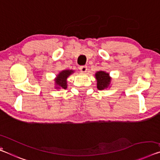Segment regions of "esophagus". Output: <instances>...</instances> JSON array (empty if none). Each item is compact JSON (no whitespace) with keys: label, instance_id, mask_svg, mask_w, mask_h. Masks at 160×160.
<instances>
[{"label":"esophagus","instance_id":"obj_1","mask_svg":"<svg viewBox=\"0 0 160 160\" xmlns=\"http://www.w3.org/2000/svg\"><path fill=\"white\" fill-rule=\"evenodd\" d=\"M79 69L81 72H86V71L88 70V67L86 65H82L80 66Z\"/></svg>","mask_w":160,"mask_h":160}]
</instances>
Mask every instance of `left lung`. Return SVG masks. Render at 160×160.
Masks as SVG:
<instances>
[{
	"label": "left lung",
	"mask_w": 160,
	"mask_h": 160,
	"mask_svg": "<svg viewBox=\"0 0 160 160\" xmlns=\"http://www.w3.org/2000/svg\"><path fill=\"white\" fill-rule=\"evenodd\" d=\"M95 78L97 80V88L98 90H104L110 85L111 78L109 76V73L104 71H98L95 73Z\"/></svg>",
	"instance_id": "left-lung-1"
}]
</instances>
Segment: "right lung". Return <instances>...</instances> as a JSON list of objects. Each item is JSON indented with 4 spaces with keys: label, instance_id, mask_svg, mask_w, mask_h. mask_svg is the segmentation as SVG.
I'll return each mask as SVG.
<instances>
[{
    "label": "right lung",
    "instance_id": "1",
    "mask_svg": "<svg viewBox=\"0 0 160 160\" xmlns=\"http://www.w3.org/2000/svg\"><path fill=\"white\" fill-rule=\"evenodd\" d=\"M74 72V70H62L57 75L55 78V88L57 89H66L68 87L67 85V78L70 76L71 74Z\"/></svg>",
    "mask_w": 160,
    "mask_h": 160
}]
</instances>
